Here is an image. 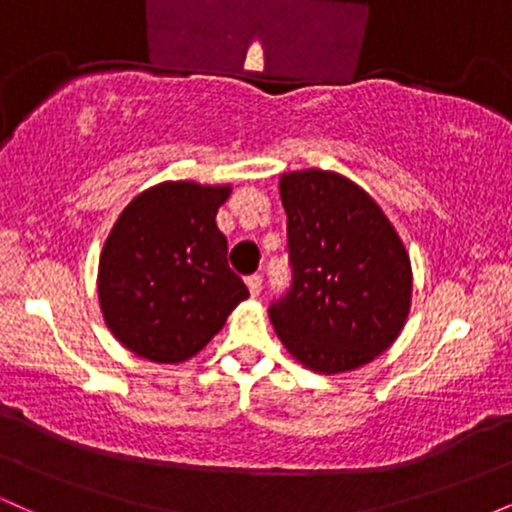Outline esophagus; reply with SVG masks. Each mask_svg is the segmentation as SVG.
<instances>
[{
	"instance_id": "34e87169",
	"label": "esophagus",
	"mask_w": 512,
	"mask_h": 512,
	"mask_svg": "<svg viewBox=\"0 0 512 512\" xmlns=\"http://www.w3.org/2000/svg\"><path fill=\"white\" fill-rule=\"evenodd\" d=\"M245 284H248L252 296H260V291H262V276L260 274H250L248 279H245Z\"/></svg>"
}]
</instances>
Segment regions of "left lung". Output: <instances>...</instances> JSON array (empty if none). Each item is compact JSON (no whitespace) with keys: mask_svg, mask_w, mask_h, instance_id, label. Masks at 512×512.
Here are the masks:
<instances>
[{"mask_svg":"<svg viewBox=\"0 0 512 512\" xmlns=\"http://www.w3.org/2000/svg\"><path fill=\"white\" fill-rule=\"evenodd\" d=\"M279 187L291 286L269 305V320L317 373L366 366L409 315L407 250L383 209L342 175L301 170Z\"/></svg>","mask_w":512,"mask_h":512,"instance_id":"obj_1","label":"left lung"}]
</instances>
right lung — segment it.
Here are the masks:
<instances>
[{
	"mask_svg": "<svg viewBox=\"0 0 512 512\" xmlns=\"http://www.w3.org/2000/svg\"><path fill=\"white\" fill-rule=\"evenodd\" d=\"M228 195L231 187L161 182L115 221L98 264V298L110 332L137 356H195L250 296L216 228Z\"/></svg>",
	"mask_w": 512,
	"mask_h": 512,
	"instance_id": "obj_1",
	"label": "right lung"
}]
</instances>
